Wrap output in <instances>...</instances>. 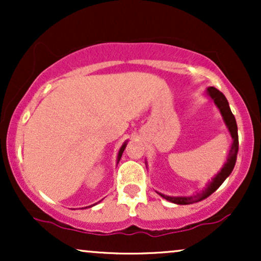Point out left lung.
<instances>
[{"instance_id": "obj_1", "label": "left lung", "mask_w": 261, "mask_h": 261, "mask_svg": "<svg viewBox=\"0 0 261 261\" xmlns=\"http://www.w3.org/2000/svg\"><path fill=\"white\" fill-rule=\"evenodd\" d=\"M207 94L210 95V98L215 101V104H216L218 109H220L221 114H222L223 120H224V122H226L227 127H228V130L230 133V136H232V139H233L232 147H230V149H229L228 158H227V162L224 163L223 168L221 169V172L218 173V174L215 176L214 179H212V181L208 182L207 188H206L205 190H202L201 193L196 194V195H193V196H187V197L167 196V195H163V194H160V195L162 197H164L166 200H168V201H170V202L178 203V205H190V203L199 202V201H201V200L206 199V197H208L212 193H215V191H216L217 189L221 187V184L226 180L227 176L232 173L233 168H234V164L237 161V154H238V146H239L238 127H237L236 118H234V115L232 114V112H230L228 101H227L226 97H224L222 92H220L217 88H215V87H208Z\"/></svg>"}]
</instances>
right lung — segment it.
Here are the masks:
<instances>
[{
    "label": "right lung",
    "mask_w": 261,
    "mask_h": 261,
    "mask_svg": "<svg viewBox=\"0 0 261 261\" xmlns=\"http://www.w3.org/2000/svg\"><path fill=\"white\" fill-rule=\"evenodd\" d=\"M125 147H126V143H124V145H122V146H121L120 151H119V154H118V161H120V158H121V154H122V152H124V149H125Z\"/></svg>",
    "instance_id": "right-lung-1"
}]
</instances>
